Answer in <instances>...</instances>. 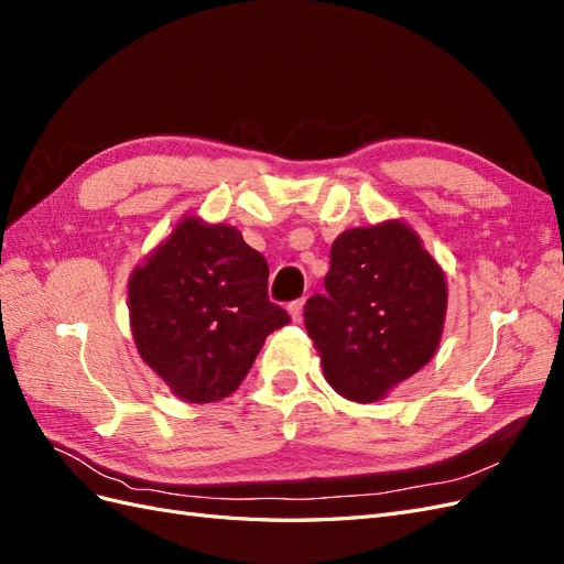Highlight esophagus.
I'll list each match as a JSON object with an SVG mask.
<instances>
[{
    "label": "esophagus",
    "mask_w": 564,
    "mask_h": 564,
    "mask_svg": "<svg viewBox=\"0 0 564 564\" xmlns=\"http://www.w3.org/2000/svg\"><path fill=\"white\" fill-rule=\"evenodd\" d=\"M303 305H305V301H303V299H299V301H294V303H289V315H292V319H294V322H299V319H301V315H303Z\"/></svg>",
    "instance_id": "obj_1"
}]
</instances>
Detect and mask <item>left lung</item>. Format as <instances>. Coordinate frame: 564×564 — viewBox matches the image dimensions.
<instances>
[{"instance_id": "left-lung-1", "label": "left lung", "mask_w": 564, "mask_h": 564, "mask_svg": "<svg viewBox=\"0 0 564 564\" xmlns=\"http://www.w3.org/2000/svg\"><path fill=\"white\" fill-rule=\"evenodd\" d=\"M329 259L327 294L305 303V329L338 395L377 402L435 355L445 272L402 220L340 232Z\"/></svg>"}]
</instances>
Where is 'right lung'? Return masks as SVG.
Here are the masks:
<instances>
[{
	"label": "right lung",
	"instance_id": "1",
	"mask_svg": "<svg viewBox=\"0 0 564 564\" xmlns=\"http://www.w3.org/2000/svg\"><path fill=\"white\" fill-rule=\"evenodd\" d=\"M135 348L183 402L228 398L286 311L268 299V261L242 232L185 216L129 278Z\"/></svg>",
	"mask_w": 564,
	"mask_h": 564
}]
</instances>
